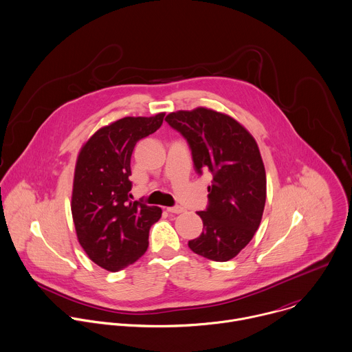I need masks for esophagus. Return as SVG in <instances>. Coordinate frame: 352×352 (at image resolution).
Here are the masks:
<instances>
[{
  "label": "esophagus",
  "mask_w": 352,
  "mask_h": 352,
  "mask_svg": "<svg viewBox=\"0 0 352 352\" xmlns=\"http://www.w3.org/2000/svg\"><path fill=\"white\" fill-rule=\"evenodd\" d=\"M167 211L171 214H181V212H184V208L181 206H174V207H168Z\"/></svg>",
  "instance_id": "34e87169"
}]
</instances>
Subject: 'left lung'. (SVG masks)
<instances>
[{"label": "left lung", "instance_id": "left-lung-1", "mask_svg": "<svg viewBox=\"0 0 352 352\" xmlns=\"http://www.w3.org/2000/svg\"><path fill=\"white\" fill-rule=\"evenodd\" d=\"M166 122L189 144L197 174L210 171L203 233L188 243L207 259H233L256 233L266 203V171L255 138L233 118L207 108L177 111Z\"/></svg>", "mask_w": 352, "mask_h": 352}]
</instances>
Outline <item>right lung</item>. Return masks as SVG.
<instances>
[{
    "mask_svg": "<svg viewBox=\"0 0 352 352\" xmlns=\"http://www.w3.org/2000/svg\"><path fill=\"white\" fill-rule=\"evenodd\" d=\"M164 113L127 116L101 127L82 146L74 174L72 219L80 247L100 267L119 272L148 248L149 229L162 208L131 201L130 160L144 137L155 133Z\"/></svg>",
    "mask_w": 352,
    "mask_h": 352,
    "instance_id": "right-lung-1",
    "label": "right lung"
}]
</instances>
